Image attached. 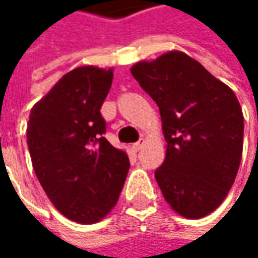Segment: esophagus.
Instances as JSON below:
<instances>
[{
	"instance_id": "1",
	"label": "esophagus",
	"mask_w": 258,
	"mask_h": 258,
	"mask_svg": "<svg viewBox=\"0 0 258 258\" xmlns=\"http://www.w3.org/2000/svg\"><path fill=\"white\" fill-rule=\"evenodd\" d=\"M143 145H145V139H140L139 142H136V143L133 145V148H134V151H140V149L143 148Z\"/></svg>"
}]
</instances>
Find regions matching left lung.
<instances>
[{"label": "left lung", "instance_id": "8db88e82", "mask_svg": "<svg viewBox=\"0 0 258 258\" xmlns=\"http://www.w3.org/2000/svg\"><path fill=\"white\" fill-rule=\"evenodd\" d=\"M133 78L157 103L167 142L155 179L185 218H202L226 199L239 170L243 115L232 89L182 52L137 62Z\"/></svg>", "mask_w": 258, "mask_h": 258}]
</instances>
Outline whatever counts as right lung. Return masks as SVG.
I'll use <instances>...</instances> for the list:
<instances>
[{"label": "right lung", "mask_w": 258, "mask_h": 258, "mask_svg": "<svg viewBox=\"0 0 258 258\" xmlns=\"http://www.w3.org/2000/svg\"><path fill=\"white\" fill-rule=\"evenodd\" d=\"M113 72L79 67L32 109L26 142L32 167L55 208L69 220L92 224L116 205L130 160L104 136L101 106Z\"/></svg>", "instance_id": "add662e5"}]
</instances>
